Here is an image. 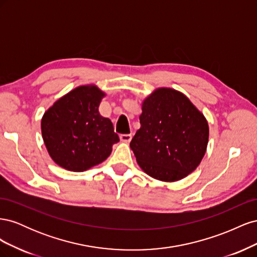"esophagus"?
<instances>
[{
	"mask_svg": "<svg viewBox=\"0 0 257 257\" xmlns=\"http://www.w3.org/2000/svg\"><path fill=\"white\" fill-rule=\"evenodd\" d=\"M120 139L123 143H130L132 141V134H122L120 135Z\"/></svg>",
	"mask_w": 257,
	"mask_h": 257,
	"instance_id": "esophagus-1",
	"label": "esophagus"
}]
</instances>
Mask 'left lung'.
<instances>
[{"instance_id": "left-lung-1", "label": "left lung", "mask_w": 257, "mask_h": 257, "mask_svg": "<svg viewBox=\"0 0 257 257\" xmlns=\"http://www.w3.org/2000/svg\"><path fill=\"white\" fill-rule=\"evenodd\" d=\"M141 128L130 144L144 172L175 182L189 176L203 160L209 141L204 113L182 92L158 88L143 99Z\"/></svg>"}]
</instances>
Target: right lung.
Instances as JSON below:
<instances>
[{
  "label": "right lung",
  "instance_id": "add662e5",
  "mask_svg": "<svg viewBox=\"0 0 257 257\" xmlns=\"http://www.w3.org/2000/svg\"><path fill=\"white\" fill-rule=\"evenodd\" d=\"M105 96L96 84L79 85L45 111L41 122L44 144L60 167L81 173L110 155L119 136L111 121L99 114Z\"/></svg>",
  "mask_w": 257,
  "mask_h": 257
}]
</instances>
